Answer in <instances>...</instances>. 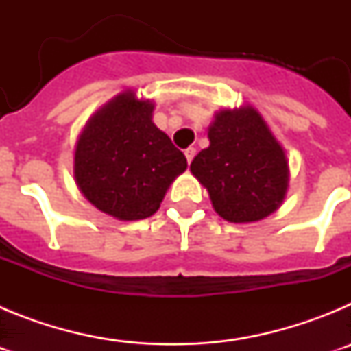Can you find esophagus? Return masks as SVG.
Segmentation results:
<instances>
[{"label":"esophagus","mask_w":351,"mask_h":351,"mask_svg":"<svg viewBox=\"0 0 351 351\" xmlns=\"http://www.w3.org/2000/svg\"><path fill=\"white\" fill-rule=\"evenodd\" d=\"M195 154H197V149L195 147H188L184 151V156H186V160H188V163H191V160H193L195 158Z\"/></svg>","instance_id":"obj_1"}]
</instances>
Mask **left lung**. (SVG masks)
<instances>
[{
    "instance_id": "obj_1",
    "label": "left lung",
    "mask_w": 351,
    "mask_h": 351,
    "mask_svg": "<svg viewBox=\"0 0 351 351\" xmlns=\"http://www.w3.org/2000/svg\"><path fill=\"white\" fill-rule=\"evenodd\" d=\"M209 141L190 170L209 191L214 210L230 223L274 213L287 193L288 161L262 116L251 107L221 110Z\"/></svg>"
}]
</instances>
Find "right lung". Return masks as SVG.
<instances>
[{
    "mask_svg": "<svg viewBox=\"0 0 351 351\" xmlns=\"http://www.w3.org/2000/svg\"><path fill=\"white\" fill-rule=\"evenodd\" d=\"M154 105L121 93L95 114L75 149L80 191L101 213L123 221L153 216L186 156L151 121Z\"/></svg>",
    "mask_w": 351,
    "mask_h": 351,
    "instance_id": "add662e5",
    "label": "right lung"
}]
</instances>
